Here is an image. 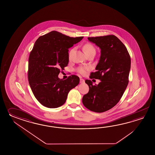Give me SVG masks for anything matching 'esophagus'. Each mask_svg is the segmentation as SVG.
I'll list each match as a JSON object with an SVG mask.
<instances>
[{"instance_id": "esophagus-1", "label": "esophagus", "mask_w": 155, "mask_h": 155, "mask_svg": "<svg viewBox=\"0 0 155 155\" xmlns=\"http://www.w3.org/2000/svg\"><path fill=\"white\" fill-rule=\"evenodd\" d=\"M80 82L81 84L84 83V82H85V80H84V79H80Z\"/></svg>"}]
</instances>
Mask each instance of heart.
Here are the masks:
<instances>
[{
    "label": "heart",
    "instance_id": "heart-1",
    "mask_svg": "<svg viewBox=\"0 0 155 155\" xmlns=\"http://www.w3.org/2000/svg\"><path fill=\"white\" fill-rule=\"evenodd\" d=\"M83 50L85 53L86 55H87L90 53L95 52L96 51L95 47L93 46L92 44H91L90 43H86L83 46ZM74 51V49L70 50L69 53V58H71ZM89 69H90V68L88 66H81V67H79V68H78L77 71L81 75H84L86 73V71L89 70Z\"/></svg>",
    "mask_w": 155,
    "mask_h": 155
}]
</instances>
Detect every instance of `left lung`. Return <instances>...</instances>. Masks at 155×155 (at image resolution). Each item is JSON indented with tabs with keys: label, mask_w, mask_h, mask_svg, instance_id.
Returning a JSON list of instances; mask_svg holds the SVG:
<instances>
[{
	"label": "left lung",
	"mask_w": 155,
	"mask_h": 155,
	"mask_svg": "<svg viewBox=\"0 0 155 155\" xmlns=\"http://www.w3.org/2000/svg\"><path fill=\"white\" fill-rule=\"evenodd\" d=\"M90 41L101 49V56L91 73L90 79L101 82L93 85L90 80H86L89 87L87 94L82 97V104L95 112L109 110L119 102L129 84L131 58L125 45L114 35L89 37Z\"/></svg>",
	"instance_id": "1"
}]
</instances>
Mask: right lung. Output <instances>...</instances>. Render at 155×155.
<instances>
[{
	"instance_id": "right-lung-1",
	"label": "right lung",
	"mask_w": 155,
	"mask_h": 155,
	"mask_svg": "<svg viewBox=\"0 0 155 155\" xmlns=\"http://www.w3.org/2000/svg\"><path fill=\"white\" fill-rule=\"evenodd\" d=\"M83 38L52 31L36 40L29 54L28 78L34 95L41 105L48 108L63 105L70 90L79 84L76 75L63 80L58 75L68 66V49Z\"/></svg>"
}]
</instances>
